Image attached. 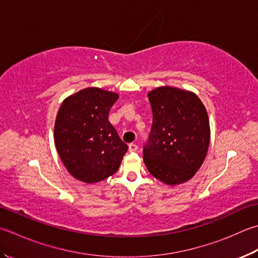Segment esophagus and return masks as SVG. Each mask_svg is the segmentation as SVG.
I'll list each match as a JSON object with an SVG mask.
<instances>
[{"label": "esophagus", "instance_id": "34e87169", "mask_svg": "<svg viewBox=\"0 0 258 258\" xmlns=\"http://www.w3.org/2000/svg\"><path fill=\"white\" fill-rule=\"evenodd\" d=\"M129 150L130 152H137L138 146L136 144H129Z\"/></svg>", "mask_w": 258, "mask_h": 258}]
</instances>
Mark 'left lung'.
Here are the masks:
<instances>
[{
	"label": "left lung",
	"mask_w": 258,
	"mask_h": 258,
	"mask_svg": "<svg viewBox=\"0 0 258 258\" xmlns=\"http://www.w3.org/2000/svg\"><path fill=\"white\" fill-rule=\"evenodd\" d=\"M153 110L144 162L149 173L167 185L189 181L201 167L210 144L205 104L191 91L159 86L148 92Z\"/></svg>",
	"instance_id": "obj_1"
}]
</instances>
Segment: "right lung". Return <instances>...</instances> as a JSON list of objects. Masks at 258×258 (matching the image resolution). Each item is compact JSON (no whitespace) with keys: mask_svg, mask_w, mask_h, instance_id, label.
<instances>
[{"mask_svg":"<svg viewBox=\"0 0 258 258\" xmlns=\"http://www.w3.org/2000/svg\"><path fill=\"white\" fill-rule=\"evenodd\" d=\"M115 92L86 87L62 101L58 110L53 140L67 171L84 183H98L113 175L128 146L109 122L118 100Z\"/></svg>","mask_w":258,"mask_h":258,"instance_id":"1","label":"right lung"}]
</instances>
